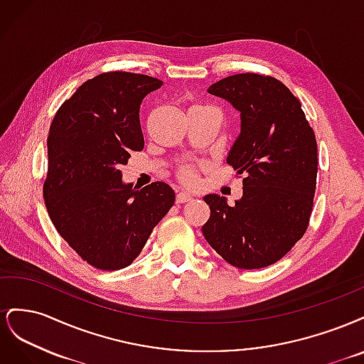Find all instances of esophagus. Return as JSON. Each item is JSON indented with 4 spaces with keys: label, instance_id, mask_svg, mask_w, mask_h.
Wrapping results in <instances>:
<instances>
[{
    "label": "esophagus",
    "instance_id": "1",
    "mask_svg": "<svg viewBox=\"0 0 364 364\" xmlns=\"http://www.w3.org/2000/svg\"><path fill=\"white\" fill-rule=\"evenodd\" d=\"M193 197L190 193L186 191H179L178 196H176V203H186V202H191Z\"/></svg>",
    "mask_w": 364,
    "mask_h": 364
}]
</instances>
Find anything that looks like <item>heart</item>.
I'll return each instance as SVG.
<instances>
[{"label":"heart","mask_w":364,"mask_h":364,"mask_svg":"<svg viewBox=\"0 0 364 364\" xmlns=\"http://www.w3.org/2000/svg\"><path fill=\"white\" fill-rule=\"evenodd\" d=\"M179 174H181V179L186 183H194L196 182V173L190 167H182Z\"/></svg>","instance_id":"obj_1"}]
</instances>
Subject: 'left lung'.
Listing matches in <instances>:
<instances>
[{
	"mask_svg": "<svg viewBox=\"0 0 364 364\" xmlns=\"http://www.w3.org/2000/svg\"><path fill=\"white\" fill-rule=\"evenodd\" d=\"M241 114V134L228 164L243 174V197L205 196L211 209L205 240L234 267L272 266L310 223L317 182V142L301 102L272 75H229L209 86Z\"/></svg>",
	"mask_w": 364,
	"mask_h": 364,
	"instance_id": "left-lung-1",
	"label": "left lung"
}]
</instances>
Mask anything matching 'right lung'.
Segmentation results:
<instances>
[{
  "instance_id": "obj_1",
  "label": "right lung",
  "mask_w": 364,
  "mask_h": 364,
  "mask_svg": "<svg viewBox=\"0 0 364 364\" xmlns=\"http://www.w3.org/2000/svg\"><path fill=\"white\" fill-rule=\"evenodd\" d=\"M161 86L144 74H98L62 103L50 126L42 188L48 215L77 255L98 270L134 262L174 203L167 183L135 190L121 181L130 153L144 149L139 105Z\"/></svg>"
}]
</instances>
